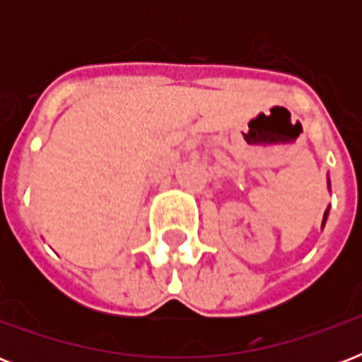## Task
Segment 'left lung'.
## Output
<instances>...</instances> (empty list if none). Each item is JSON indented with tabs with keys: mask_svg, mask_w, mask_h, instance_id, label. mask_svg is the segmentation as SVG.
I'll use <instances>...</instances> for the list:
<instances>
[{
	"mask_svg": "<svg viewBox=\"0 0 362 362\" xmlns=\"http://www.w3.org/2000/svg\"><path fill=\"white\" fill-rule=\"evenodd\" d=\"M325 220H327V212H325Z\"/></svg>",
	"mask_w": 362,
	"mask_h": 362,
	"instance_id": "obj_1",
	"label": "left lung"
}]
</instances>
